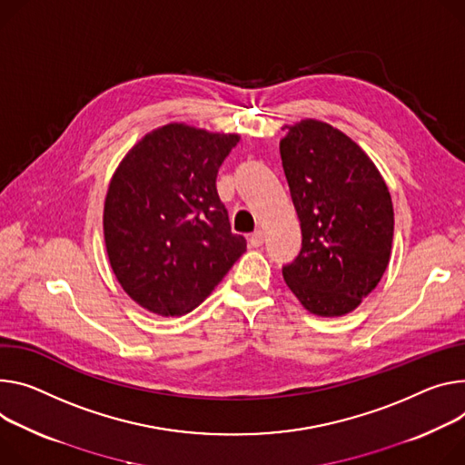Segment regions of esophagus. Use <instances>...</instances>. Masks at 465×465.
<instances>
[{"mask_svg":"<svg viewBox=\"0 0 465 465\" xmlns=\"http://www.w3.org/2000/svg\"><path fill=\"white\" fill-rule=\"evenodd\" d=\"M248 244L252 246V248H258V246H262L263 244V232H254L252 233L250 237H248Z\"/></svg>","mask_w":465,"mask_h":465,"instance_id":"esophagus-1","label":"esophagus"}]
</instances>
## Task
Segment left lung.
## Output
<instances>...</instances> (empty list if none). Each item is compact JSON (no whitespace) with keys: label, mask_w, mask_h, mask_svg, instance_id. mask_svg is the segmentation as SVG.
I'll use <instances>...</instances> for the list:
<instances>
[{"label":"left lung","mask_w":465,"mask_h":465,"mask_svg":"<svg viewBox=\"0 0 465 465\" xmlns=\"http://www.w3.org/2000/svg\"><path fill=\"white\" fill-rule=\"evenodd\" d=\"M283 173L302 248L282 269L301 304L321 317L356 310L384 276L393 242V203L369 155L333 125L306 118L285 125Z\"/></svg>","instance_id":"obj_1"}]
</instances>
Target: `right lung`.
Returning <instances> with one entry per match:
<instances>
[{
	"mask_svg": "<svg viewBox=\"0 0 465 465\" xmlns=\"http://www.w3.org/2000/svg\"><path fill=\"white\" fill-rule=\"evenodd\" d=\"M237 143V134L173 122L120 161L104 203V237L118 283L144 310L193 312L246 250L215 183Z\"/></svg>",
	"mask_w": 465,
	"mask_h": 465,
	"instance_id": "right-lung-1",
	"label": "right lung"
}]
</instances>
